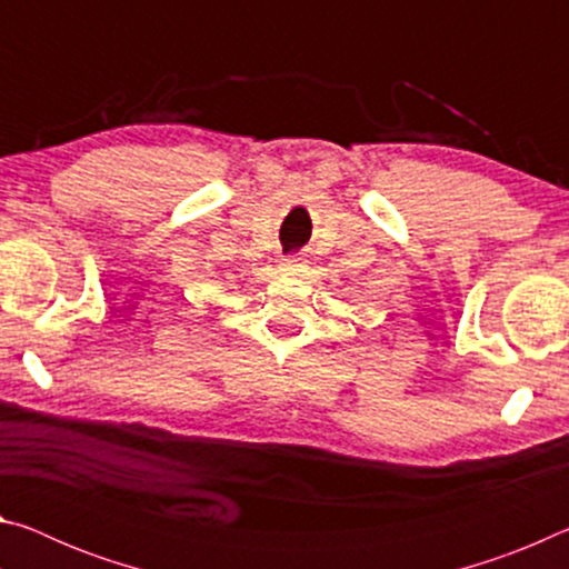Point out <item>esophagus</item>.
Listing matches in <instances>:
<instances>
[{
	"label": "esophagus",
	"instance_id": "1",
	"mask_svg": "<svg viewBox=\"0 0 569 569\" xmlns=\"http://www.w3.org/2000/svg\"><path fill=\"white\" fill-rule=\"evenodd\" d=\"M301 266H303V258H291V261H286V271L293 276V273L301 271Z\"/></svg>",
	"mask_w": 569,
	"mask_h": 569
}]
</instances>
